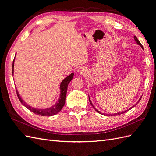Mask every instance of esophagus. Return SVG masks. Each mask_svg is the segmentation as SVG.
Here are the masks:
<instances>
[{
  "instance_id": "esophagus-1",
  "label": "esophagus",
  "mask_w": 156,
  "mask_h": 156,
  "mask_svg": "<svg viewBox=\"0 0 156 156\" xmlns=\"http://www.w3.org/2000/svg\"><path fill=\"white\" fill-rule=\"evenodd\" d=\"M77 72H78V73H79V74L83 75L84 73L86 72V69H84V68H79L78 69V70H77Z\"/></svg>"
}]
</instances>
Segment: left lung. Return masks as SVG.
<instances>
[{"instance_id":"left-lung-1","label":"left lung","mask_w":156,"mask_h":156,"mask_svg":"<svg viewBox=\"0 0 156 156\" xmlns=\"http://www.w3.org/2000/svg\"><path fill=\"white\" fill-rule=\"evenodd\" d=\"M134 40H135V41H136V44H137V45H140V47H141V48H142L143 49H143V46L142 45V44H141L140 43V41H139V40L137 39V37H136L135 36H134ZM141 98H142V97H140V99H139V100L138 101V102H137V103L139 102V101L140 100V99H141ZM88 98H89V101H90V104L92 105V106L94 108V109H95L98 113H100V114H101V115H104V116H116V115H121V114H123V113H125V112H126L127 111H128L129 110H130V109H131V108H133V107L135 106V105H133V106H132L131 107H130L129 108V109H127V110H126V111H122V112H117V113H114V114H105V113H102V112H101L100 111H99L98 109H97V108H95V107H94V106L93 105V104H92V103L91 102V100H90V97H89V95H88Z\"/></svg>"}]
</instances>
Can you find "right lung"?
<instances>
[{"label":"right lung","instance_id":"add662e5","mask_svg":"<svg viewBox=\"0 0 156 156\" xmlns=\"http://www.w3.org/2000/svg\"><path fill=\"white\" fill-rule=\"evenodd\" d=\"M14 61H15V58H14V60L13 61V64H12V75L13 76V69H14ZM73 75L74 73H72L70 75H69L68 77H66L63 81L61 82L60 84V97L58 98V101H56V103H55V105L53 106H51L49 108H37L32 107L30 106L29 105H28L27 103L23 100L21 97L20 96V94H19V92L17 91V90H16L17 94L19 100L21 101L22 104L24 105L26 108H27L28 109L30 110L31 112L35 113L36 115H38L40 116H53L57 114L58 112H60L62 109V107H64L65 104V100H66V93H67V90H68V86L69 82L72 81L73 77Z\"/></svg>","mask_w":156,"mask_h":156}]
</instances>
